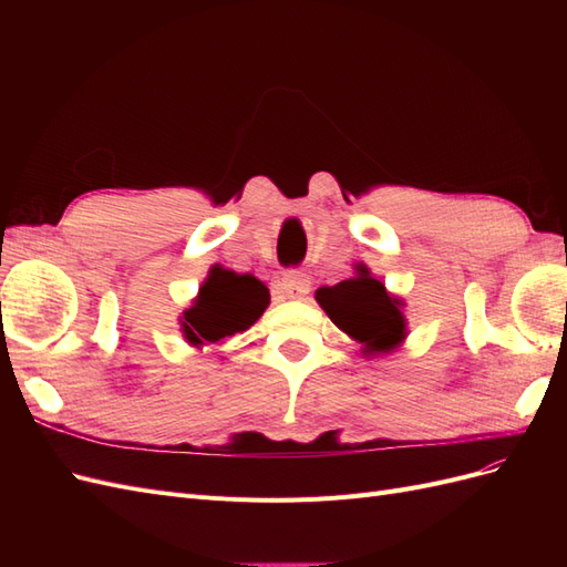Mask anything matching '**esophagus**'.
I'll return each mask as SVG.
<instances>
[{"mask_svg": "<svg viewBox=\"0 0 567 567\" xmlns=\"http://www.w3.org/2000/svg\"><path fill=\"white\" fill-rule=\"evenodd\" d=\"M277 293L284 300H302L310 293V277L302 271H286L284 279L277 284Z\"/></svg>", "mask_w": 567, "mask_h": 567, "instance_id": "obj_1", "label": "esophagus"}]
</instances>
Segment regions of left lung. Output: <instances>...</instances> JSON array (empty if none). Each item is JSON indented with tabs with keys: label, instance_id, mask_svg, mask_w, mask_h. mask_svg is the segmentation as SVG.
Here are the masks:
<instances>
[{
	"label": "left lung",
	"instance_id": "left-lung-1",
	"mask_svg": "<svg viewBox=\"0 0 567 567\" xmlns=\"http://www.w3.org/2000/svg\"><path fill=\"white\" fill-rule=\"evenodd\" d=\"M357 274L336 286H321L315 298L329 319L352 340L362 342L367 354L392 352L406 338L402 300L371 277L367 265H354Z\"/></svg>",
	"mask_w": 567,
	"mask_h": 567
}]
</instances>
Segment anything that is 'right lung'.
I'll list each match as a JSON object with an SVG mask.
<instances>
[{
  "instance_id": "add662e5",
  "label": "right lung",
  "mask_w": 567,
  "mask_h": 567,
  "mask_svg": "<svg viewBox=\"0 0 567 567\" xmlns=\"http://www.w3.org/2000/svg\"><path fill=\"white\" fill-rule=\"evenodd\" d=\"M269 305V290L250 274H234L213 267L203 281L194 305L184 310L182 333L194 348L241 333L262 317Z\"/></svg>"
}]
</instances>
